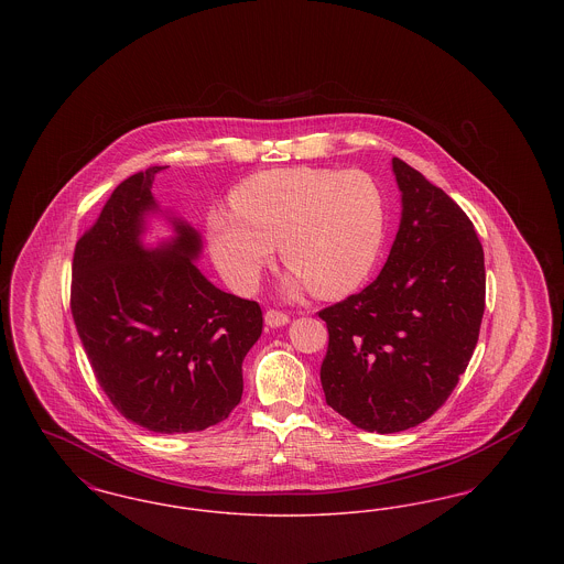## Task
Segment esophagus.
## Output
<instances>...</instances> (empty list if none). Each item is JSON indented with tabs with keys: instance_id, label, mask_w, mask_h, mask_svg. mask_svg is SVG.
Returning a JSON list of instances; mask_svg holds the SVG:
<instances>
[{
	"instance_id": "esophagus-1",
	"label": "esophagus",
	"mask_w": 564,
	"mask_h": 564,
	"mask_svg": "<svg viewBox=\"0 0 564 564\" xmlns=\"http://www.w3.org/2000/svg\"><path fill=\"white\" fill-rule=\"evenodd\" d=\"M264 322H267L269 327H281V325H288V323H290V315H285V313L272 308V311H267Z\"/></svg>"
}]
</instances>
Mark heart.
Wrapping results in <instances>:
<instances>
[{
    "mask_svg": "<svg viewBox=\"0 0 564 564\" xmlns=\"http://www.w3.org/2000/svg\"><path fill=\"white\" fill-rule=\"evenodd\" d=\"M235 209L207 219L215 264L237 292H253L279 242L292 269L285 294H347L361 285L384 237V203L361 171L272 169L232 192Z\"/></svg>",
    "mask_w": 564,
    "mask_h": 564,
    "instance_id": "b5f03b06",
    "label": "heart"
}]
</instances>
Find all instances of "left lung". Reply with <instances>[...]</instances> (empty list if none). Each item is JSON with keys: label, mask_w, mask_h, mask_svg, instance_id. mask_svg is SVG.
Returning a JSON list of instances; mask_svg holds the SVG:
<instances>
[{"label": "left lung", "mask_w": 564, "mask_h": 564, "mask_svg": "<svg viewBox=\"0 0 564 564\" xmlns=\"http://www.w3.org/2000/svg\"><path fill=\"white\" fill-rule=\"evenodd\" d=\"M393 173L402 219L384 267L319 313L325 402L376 433L416 427L448 400L476 349L486 295L471 219L410 164L393 159Z\"/></svg>", "instance_id": "left-lung-1"}]
</instances>
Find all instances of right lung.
<instances>
[{"instance_id": "right-lung-1", "label": "right lung", "mask_w": 564, "mask_h": 564, "mask_svg": "<svg viewBox=\"0 0 564 564\" xmlns=\"http://www.w3.org/2000/svg\"><path fill=\"white\" fill-rule=\"evenodd\" d=\"M150 166L124 180L76 242L72 315L113 408L156 433L203 431L241 402L242 359L262 334V308L226 294L196 269L200 235L164 215L173 237L148 247L162 214Z\"/></svg>"}]
</instances>
